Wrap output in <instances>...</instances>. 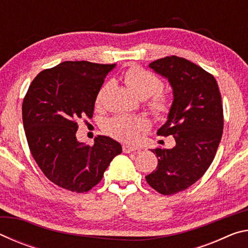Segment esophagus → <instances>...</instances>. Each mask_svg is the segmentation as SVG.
I'll use <instances>...</instances> for the list:
<instances>
[{"label":"esophagus","mask_w":248,"mask_h":248,"mask_svg":"<svg viewBox=\"0 0 248 248\" xmlns=\"http://www.w3.org/2000/svg\"><path fill=\"white\" fill-rule=\"evenodd\" d=\"M124 153H131V152H136V151H140L141 148L139 146H134V145H124Z\"/></svg>","instance_id":"1"}]
</instances>
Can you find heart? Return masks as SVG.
Wrapping results in <instances>:
<instances>
[{
	"label": "heart",
	"instance_id": "b5f03b06",
	"mask_svg": "<svg viewBox=\"0 0 248 248\" xmlns=\"http://www.w3.org/2000/svg\"><path fill=\"white\" fill-rule=\"evenodd\" d=\"M124 83L138 97L145 99L152 96L159 91L162 83L159 78L148 70H144L140 66H132L128 69L124 74ZM110 83H107L102 90L99 91L96 98V102L100 103L103 99L105 91H106ZM169 99L164 94H155L154 98L151 102V109L156 115L165 114L169 109ZM146 127V121L143 118H134L129 116H116L114 118L107 120L104 124L105 131L111 137L116 138L123 142H133L139 137L142 129Z\"/></svg>",
	"mask_w": 248,
	"mask_h": 248
}]
</instances>
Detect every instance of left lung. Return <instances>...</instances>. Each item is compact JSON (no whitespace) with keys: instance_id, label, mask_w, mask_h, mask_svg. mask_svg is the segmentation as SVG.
<instances>
[{"instance_id":"left-lung-1","label":"left lung","mask_w":248,"mask_h":248,"mask_svg":"<svg viewBox=\"0 0 248 248\" xmlns=\"http://www.w3.org/2000/svg\"><path fill=\"white\" fill-rule=\"evenodd\" d=\"M149 68L173 91L167 120L156 133L173 136L176 144L152 151L158 164L145 179L159 194L173 195L202 177L216 156L223 132L221 94L211 74L184 58L158 59Z\"/></svg>"}]
</instances>
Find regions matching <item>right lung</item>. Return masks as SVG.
I'll use <instances>...</instances> for the list:
<instances>
[{
	"label": "right lung",
	"mask_w": 248,
	"mask_h": 248,
	"mask_svg": "<svg viewBox=\"0 0 248 248\" xmlns=\"http://www.w3.org/2000/svg\"><path fill=\"white\" fill-rule=\"evenodd\" d=\"M116 64L64 61L44 70L23 102V124L29 150L44 175L66 190L84 192L102 180L121 144L98 136L94 145L77 139L78 121L92 118L104 78Z\"/></svg>",
	"instance_id": "obj_1"
}]
</instances>
